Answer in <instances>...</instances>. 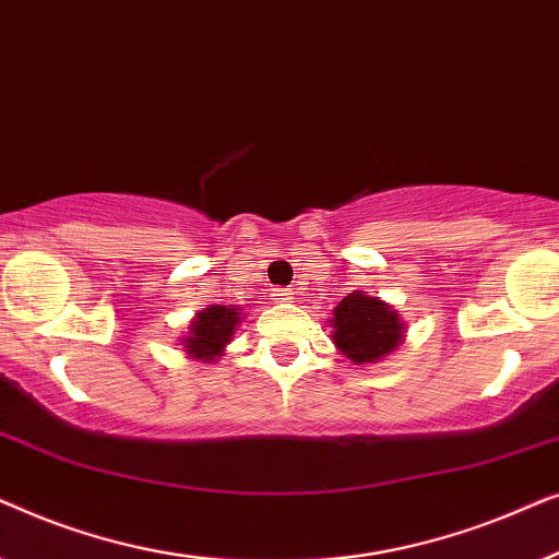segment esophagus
Returning a JSON list of instances; mask_svg holds the SVG:
<instances>
[{"label":"esophagus","mask_w":559,"mask_h":559,"mask_svg":"<svg viewBox=\"0 0 559 559\" xmlns=\"http://www.w3.org/2000/svg\"><path fill=\"white\" fill-rule=\"evenodd\" d=\"M272 300H277V302L293 300V289H287V287H274V289H272Z\"/></svg>","instance_id":"esophagus-1"}]
</instances>
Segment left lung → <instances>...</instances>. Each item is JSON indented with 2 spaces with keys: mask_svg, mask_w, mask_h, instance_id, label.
Listing matches in <instances>:
<instances>
[{
  "mask_svg": "<svg viewBox=\"0 0 559 559\" xmlns=\"http://www.w3.org/2000/svg\"><path fill=\"white\" fill-rule=\"evenodd\" d=\"M333 343L354 364H373L402 343V320L379 297L348 293L333 310Z\"/></svg>",
  "mask_w": 559,
  "mask_h": 559,
  "instance_id": "1",
  "label": "left lung"
}]
</instances>
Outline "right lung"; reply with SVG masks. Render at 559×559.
<instances>
[{
    "label": "right lung",
    "mask_w": 559,
    "mask_h": 559,
    "mask_svg": "<svg viewBox=\"0 0 559 559\" xmlns=\"http://www.w3.org/2000/svg\"><path fill=\"white\" fill-rule=\"evenodd\" d=\"M239 325V312L226 305H211L190 325V335L186 338V350L193 358H203L205 364L216 361L221 350L231 341L234 328Z\"/></svg>",
    "instance_id": "obj_1"
}]
</instances>
